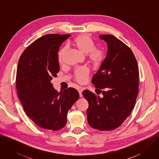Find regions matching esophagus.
Wrapping results in <instances>:
<instances>
[{"label":"esophagus","instance_id":"34e87169","mask_svg":"<svg viewBox=\"0 0 159 159\" xmlns=\"http://www.w3.org/2000/svg\"><path fill=\"white\" fill-rule=\"evenodd\" d=\"M83 90H84V89L82 88V87H79V88L78 89V92H79V96H80V98L82 97V91H83Z\"/></svg>","mask_w":159,"mask_h":159}]
</instances>
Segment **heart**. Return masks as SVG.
<instances>
[{
    "label": "heart",
    "mask_w": 159,
    "mask_h": 159,
    "mask_svg": "<svg viewBox=\"0 0 159 159\" xmlns=\"http://www.w3.org/2000/svg\"><path fill=\"white\" fill-rule=\"evenodd\" d=\"M81 53L87 54L89 61L94 66L100 65L104 60V52L102 49L94 47L95 43L93 39L87 34H81L77 36L71 43ZM65 55V49H61L58 53V61L62 63ZM89 75V70L85 67H80L77 69L74 74V79L79 83H85L87 80Z\"/></svg>",
    "instance_id": "obj_1"
}]
</instances>
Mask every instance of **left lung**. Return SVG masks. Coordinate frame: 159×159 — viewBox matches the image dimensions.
<instances>
[{"label": "left lung", "instance_id": "1", "mask_svg": "<svg viewBox=\"0 0 159 159\" xmlns=\"http://www.w3.org/2000/svg\"><path fill=\"white\" fill-rule=\"evenodd\" d=\"M99 38L106 42L107 52L92 83L102 97L88 90H84L82 95L89 102V125L100 131H109L121 126L134 106L139 70L134 54L124 43L111 34Z\"/></svg>", "mask_w": 159, "mask_h": 159}]
</instances>
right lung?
<instances>
[{"label":"right lung","mask_w":159,"mask_h":159,"mask_svg":"<svg viewBox=\"0 0 159 159\" xmlns=\"http://www.w3.org/2000/svg\"><path fill=\"white\" fill-rule=\"evenodd\" d=\"M70 34H49L36 40L22 53L17 65L16 89L27 116L41 128L58 130L66 123L69 110L78 100L74 88L58 93L51 80L60 70L58 52Z\"/></svg>","instance_id":"obj_1"}]
</instances>
